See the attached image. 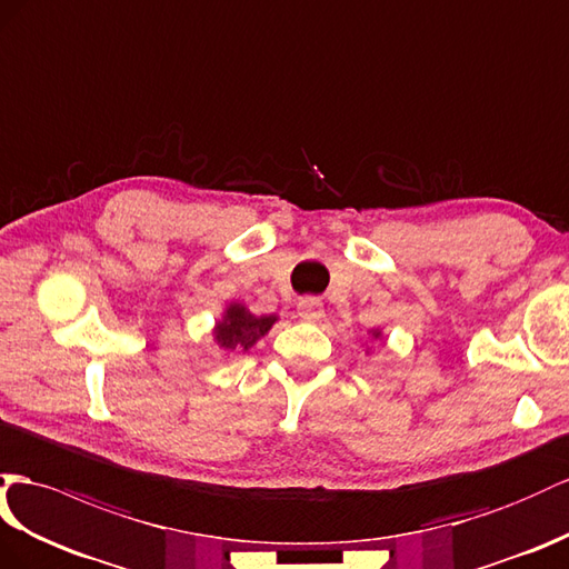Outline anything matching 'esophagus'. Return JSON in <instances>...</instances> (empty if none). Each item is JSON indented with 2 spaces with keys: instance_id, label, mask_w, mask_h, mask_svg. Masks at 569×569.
<instances>
[{
  "instance_id": "34e87169",
  "label": "esophagus",
  "mask_w": 569,
  "mask_h": 569,
  "mask_svg": "<svg viewBox=\"0 0 569 569\" xmlns=\"http://www.w3.org/2000/svg\"><path fill=\"white\" fill-rule=\"evenodd\" d=\"M298 315H300L302 322H317V319L325 315L322 302L315 300V298H305V300L298 305Z\"/></svg>"
}]
</instances>
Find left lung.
I'll use <instances>...</instances> for the list:
<instances>
[{
	"instance_id": "obj_1",
	"label": "left lung",
	"mask_w": 569,
	"mask_h": 569,
	"mask_svg": "<svg viewBox=\"0 0 569 569\" xmlns=\"http://www.w3.org/2000/svg\"><path fill=\"white\" fill-rule=\"evenodd\" d=\"M372 339L380 341V339H382V331H380V329H372V331H370V341H372Z\"/></svg>"
}]
</instances>
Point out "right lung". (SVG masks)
<instances>
[{
    "mask_svg": "<svg viewBox=\"0 0 569 569\" xmlns=\"http://www.w3.org/2000/svg\"><path fill=\"white\" fill-rule=\"evenodd\" d=\"M279 322L276 315H252L242 302H230L213 327V341L223 351H247Z\"/></svg>",
    "mask_w": 569,
    "mask_h": 569,
    "instance_id": "add662e5",
    "label": "right lung"
}]
</instances>
